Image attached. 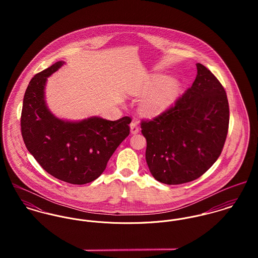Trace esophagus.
Returning a JSON list of instances; mask_svg holds the SVG:
<instances>
[{
    "mask_svg": "<svg viewBox=\"0 0 258 258\" xmlns=\"http://www.w3.org/2000/svg\"><path fill=\"white\" fill-rule=\"evenodd\" d=\"M130 132H131V134H137L139 132V128H138L137 122H135V121L131 122V124H130Z\"/></svg>",
    "mask_w": 258,
    "mask_h": 258,
    "instance_id": "esophagus-1",
    "label": "esophagus"
}]
</instances>
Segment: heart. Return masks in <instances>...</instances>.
I'll return each mask as SVG.
<instances>
[{
  "instance_id": "1",
  "label": "heart",
  "mask_w": 258,
  "mask_h": 258,
  "mask_svg": "<svg viewBox=\"0 0 258 258\" xmlns=\"http://www.w3.org/2000/svg\"><path fill=\"white\" fill-rule=\"evenodd\" d=\"M181 92L180 83L164 75H154L140 88L136 95H146L140 103V111L147 117H156L168 110L178 99Z\"/></svg>"
}]
</instances>
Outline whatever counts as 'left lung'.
<instances>
[{
    "instance_id": "1",
    "label": "left lung",
    "mask_w": 258,
    "mask_h": 258,
    "mask_svg": "<svg viewBox=\"0 0 258 258\" xmlns=\"http://www.w3.org/2000/svg\"><path fill=\"white\" fill-rule=\"evenodd\" d=\"M197 70L192 85L175 106L141 124L149 170L163 184L200 178L218 160L225 142L229 121L225 90L206 67L197 63Z\"/></svg>"
}]
</instances>
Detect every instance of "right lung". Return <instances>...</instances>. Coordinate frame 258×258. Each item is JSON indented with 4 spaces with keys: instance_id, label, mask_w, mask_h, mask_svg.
<instances>
[{
    "instance_id": "add662e5",
    "label": "right lung",
    "mask_w": 258,
    "mask_h": 258,
    "mask_svg": "<svg viewBox=\"0 0 258 258\" xmlns=\"http://www.w3.org/2000/svg\"><path fill=\"white\" fill-rule=\"evenodd\" d=\"M64 64L59 60L30 81L23 102L22 135L49 175L70 184H87L103 173L114 151L129 135L131 118L110 121L91 116L72 121L54 115L46 105L45 85L47 77Z\"/></svg>"
}]
</instances>
